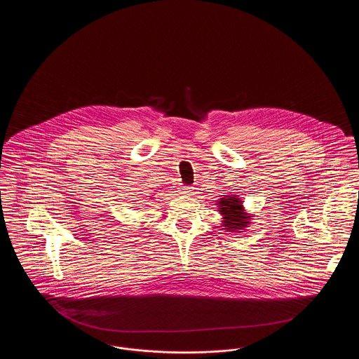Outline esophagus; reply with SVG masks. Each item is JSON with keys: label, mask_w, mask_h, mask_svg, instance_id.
<instances>
[{"label": "esophagus", "mask_w": 359, "mask_h": 359, "mask_svg": "<svg viewBox=\"0 0 359 359\" xmlns=\"http://www.w3.org/2000/svg\"><path fill=\"white\" fill-rule=\"evenodd\" d=\"M194 191V187L191 186H184V187L180 188V194H184V195H191Z\"/></svg>", "instance_id": "1"}]
</instances>
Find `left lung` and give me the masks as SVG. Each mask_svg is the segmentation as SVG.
Returning a JSON list of instances; mask_svg holds the SVG:
<instances>
[{"label":"left lung","instance_id":"8db88e82","mask_svg":"<svg viewBox=\"0 0 359 359\" xmlns=\"http://www.w3.org/2000/svg\"><path fill=\"white\" fill-rule=\"evenodd\" d=\"M219 214L222 215V226L224 230L231 233H239L248 224H250V215L245 211L242 202L237 195H222L219 202Z\"/></svg>","mask_w":359,"mask_h":359}]
</instances>
